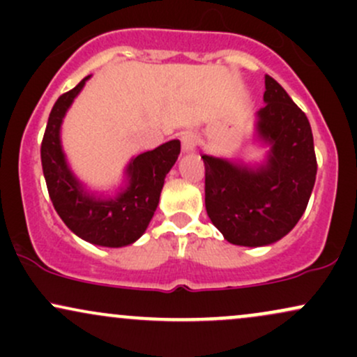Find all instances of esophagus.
I'll return each instance as SVG.
<instances>
[{"instance_id": "1", "label": "esophagus", "mask_w": 357, "mask_h": 357, "mask_svg": "<svg viewBox=\"0 0 357 357\" xmlns=\"http://www.w3.org/2000/svg\"><path fill=\"white\" fill-rule=\"evenodd\" d=\"M181 144H183V149L184 151H195L196 146H198V137H196L195 134L186 132L181 137Z\"/></svg>"}]
</instances>
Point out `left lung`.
<instances>
[{"label": "left lung", "instance_id": "1", "mask_svg": "<svg viewBox=\"0 0 357 357\" xmlns=\"http://www.w3.org/2000/svg\"><path fill=\"white\" fill-rule=\"evenodd\" d=\"M258 132L272 144L268 165L253 171L203 154L204 204L211 223L233 245L261 247L280 240L304 215L317 159L309 119L284 87L265 75Z\"/></svg>", "mask_w": 357, "mask_h": 357}]
</instances>
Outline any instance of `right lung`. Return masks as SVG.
Masks as SVG:
<instances>
[{
    "label": "right lung",
    "mask_w": 357,
    "mask_h": 357,
    "mask_svg": "<svg viewBox=\"0 0 357 357\" xmlns=\"http://www.w3.org/2000/svg\"><path fill=\"white\" fill-rule=\"evenodd\" d=\"M87 79L61 93L53 105L40 149L43 176L53 206L77 236L100 247L117 248L130 245L146 231L181 144L174 139L134 158L127 167L129 186L116 199L89 196L68 169L60 146L61 119Z\"/></svg>",
    "instance_id": "right-lung-1"
}]
</instances>
